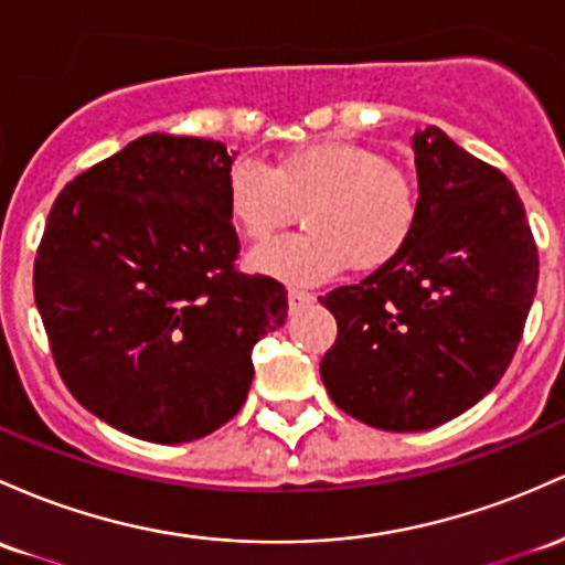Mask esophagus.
Instances as JSON below:
<instances>
[{
	"label": "esophagus",
	"mask_w": 565,
	"mask_h": 565,
	"mask_svg": "<svg viewBox=\"0 0 565 565\" xmlns=\"http://www.w3.org/2000/svg\"><path fill=\"white\" fill-rule=\"evenodd\" d=\"M316 297L311 292H302V289H289V311L297 313L302 311V308H308Z\"/></svg>",
	"instance_id": "esophagus-1"
}]
</instances>
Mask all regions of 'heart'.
Segmentation results:
<instances>
[{
	"label": "heart",
	"instance_id": "b5f03b06",
	"mask_svg": "<svg viewBox=\"0 0 565 565\" xmlns=\"http://www.w3.org/2000/svg\"><path fill=\"white\" fill-rule=\"evenodd\" d=\"M306 202L308 231L254 249L252 270L292 287L330 281L349 265L381 270L411 246L420 222L418 182L383 152L353 141H311L273 166L238 158L227 169V214L246 238H268Z\"/></svg>",
	"mask_w": 565,
	"mask_h": 565
}]
</instances>
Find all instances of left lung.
Wrapping results in <instances>:
<instances>
[{"label":"left lung","instance_id":"8db88e82","mask_svg":"<svg viewBox=\"0 0 565 565\" xmlns=\"http://www.w3.org/2000/svg\"><path fill=\"white\" fill-rule=\"evenodd\" d=\"M420 222L364 281L319 297L338 321L321 359L332 402L383 431H424L480 402L510 367L539 252L510 179L437 126L413 136Z\"/></svg>","mask_w":565,"mask_h":565}]
</instances>
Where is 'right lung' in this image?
<instances>
[{
    "instance_id": "right-lung-1",
    "label": "right lung",
    "mask_w": 565,
    "mask_h": 565,
    "mask_svg": "<svg viewBox=\"0 0 565 565\" xmlns=\"http://www.w3.org/2000/svg\"><path fill=\"white\" fill-rule=\"evenodd\" d=\"M222 141L147 134L55 198L34 300L74 399L115 429L177 445L249 394L252 349L287 321V289L235 268Z\"/></svg>"
}]
</instances>
